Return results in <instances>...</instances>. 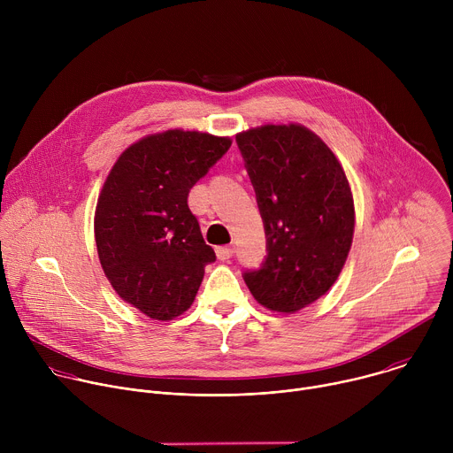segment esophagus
<instances>
[{"label": "esophagus", "mask_w": 453, "mask_h": 453, "mask_svg": "<svg viewBox=\"0 0 453 453\" xmlns=\"http://www.w3.org/2000/svg\"><path fill=\"white\" fill-rule=\"evenodd\" d=\"M215 252H217V257L219 260H229V257L233 256V252H234V247L233 245H220V247H217L215 249Z\"/></svg>", "instance_id": "obj_1"}]
</instances>
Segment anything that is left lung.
<instances>
[{
	"label": "left lung",
	"instance_id": "1",
	"mask_svg": "<svg viewBox=\"0 0 453 453\" xmlns=\"http://www.w3.org/2000/svg\"><path fill=\"white\" fill-rule=\"evenodd\" d=\"M256 191L267 260L245 273L252 297L278 313H296L325 296L344 269L355 233L346 172L301 123H265L236 134Z\"/></svg>",
	"mask_w": 453,
	"mask_h": 453
}]
</instances>
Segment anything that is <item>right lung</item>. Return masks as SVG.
Wrapping results in <instances>:
<instances>
[{"instance_id":"1","label":"right lung","mask_w":453,"mask_h":453,"mask_svg":"<svg viewBox=\"0 0 453 453\" xmlns=\"http://www.w3.org/2000/svg\"><path fill=\"white\" fill-rule=\"evenodd\" d=\"M233 140L168 128L128 145L100 189L98 260L114 292L154 320L182 315L215 250L188 208V193Z\"/></svg>"}]
</instances>
